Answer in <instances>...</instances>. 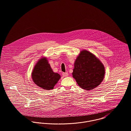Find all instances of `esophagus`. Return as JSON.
<instances>
[{
  "label": "esophagus",
  "instance_id": "34e87169",
  "mask_svg": "<svg viewBox=\"0 0 131 131\" xmlns=\"http://www.w3.org/2000/svg\"><path fill=\"white\" fill-rule=\"evenodd\" d=\"M62 76L64 77H67V76H68V73H63Z\"/></svg>",
  "mask_w": 131,
  "mask_h": 131
}]
</instances>
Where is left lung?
Wrapping results in <instances>:
<instances>
[{
    "instance_id": "1",
    "label": "left lung",
    "mask_w": 131,
    "mask_h": 131,
    "mask_svg": "<svg viewBox=\"0 0 131 131\" xmlns=\"http://www.w3.org/2000/svg\"><path fill=\"white\" fill-rule=\"evenodd\" d=\"M72 74L79 86L85 90H91L103 81L105 68L94 55L84 50L80 52L75 62Z\"/></svg>"
}]
</instances>
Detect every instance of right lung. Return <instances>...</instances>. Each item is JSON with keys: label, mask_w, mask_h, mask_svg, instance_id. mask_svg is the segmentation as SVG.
<instances>
[{"label": "right lung", "mask_w": 131, "mask_h": 131, "mask_svg": "<svg viewBox=\"0 0 131 131\" xmlns=\"http://www.w3.org/2000/svg\"><path fill=\"white\" fill-rule=\"evenodd\" d=\"M34 82L38 86L46 90L53 89L60 78L58 73H54L47 59L41 58L36 64L32 73Z\"/></svg>", "instance_id": "1"}]
</instances>
